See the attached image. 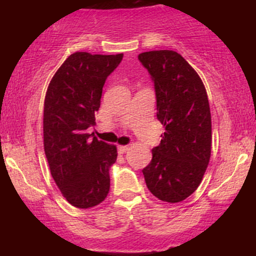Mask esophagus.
I'll use <instances>...</instances> for the list:
<instances>
[{
  "label": "esophagus",
  "mask_w": 256,
  "mask_h": 256,
  "mask_svg": "<svg viewBox=\"0 0 256 256\" xmlns=\"http://www.w3.org/2000/svg\"><path fill=\"white\" fill-rule=\"evenodd\" d=\"M128 150V146H118V152L119 154H124V152H126Z\"/></svg>",
  "instance_id": "obj_1"
}]
</instances>
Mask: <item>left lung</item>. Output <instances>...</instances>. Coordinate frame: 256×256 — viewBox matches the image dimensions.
Instances as JSON below:
<instances>
[{
    "label": "left lung",
    "mask_w": 256,
    "mask_h": 256,
    "mask_svg": "<svg viewBox=\"0 0 256 256\" xmlns=\"http://www.w3.org/2000/svg\"><path fill=\"white\" fill-rule=\"evenodd\" d=\"M138 60L154 83L156 118L165 126L142 172L155 198L176 204L198 189L210 162L212 122L207 92L195 70L177 52H146Z\"/></svg>",
    "instance_id": "left-lung-1"
}]
</instances>
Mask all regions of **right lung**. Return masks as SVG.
I'll list each match as a JSON object with an SVG mask.
<instances>
[{"label":"right lung","instance_id":"obj_1","mask_svg":"<svg viewBox=\"0 0 256 256\" xmlns=\"http://www.w3.org/2000/svg\"><path fill=\"white\" fill-rule=\"evenodd\" d=\"M122 54L80 52L66 58L52 77L44 100V152L62 195L77 208H90L107 198L116 146L88 134L95 125L106 79Z\"/></svg>","mask_w":256,"mask_h":256}]
</instances>
